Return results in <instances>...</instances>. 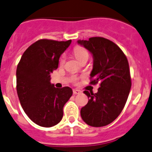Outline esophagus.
I'll list each match as a JSON object with an SVG mask.
<instances>
[{"mask_svg":"<svg viewBox=\"0 0 152 152\" xmlns=\"http://www.w3.org/2000/svg\"><path fill=\"white\" fill-rule=\"evenodd\" d=\"M82 93V91L79 90V89H73V94H79Z\"/></svg>","mask_w":152,"mask_h":152,"instance_id":"1","label":"esophagus"}]
</instances>
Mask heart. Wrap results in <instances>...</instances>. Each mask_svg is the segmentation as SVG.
<instances>
[{
	"label": "heart",
	"mask_w": 152,
	"mask_h": 152,
	"mask_svg": "<svg viewBox=\"0 0 152 152\" xmlns=\"http://www.w3.org/2000/svg\"><path fill=\"white\" fill-rule=\"evenodd\" d=\"M74 54L75 56H76V58L78 60H79V59L83 58V57L89 56V54L88 52V51L86 49H85L84 48L80 47V46H77V47L75 48ZM64 61V57H62L61 59V64H63Z\"/></svg>",
	"instance_id": "1"
}]
</instances>
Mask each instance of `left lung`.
<instances>
[{"mask_svg":"<svg viewBox=\"0 0 152 152\" xmlns=\"http://www.w3.org/2000/svg\"><path fill=\"white\" fill-rule=\"evenodd\" d=\"M77 42L93 57L91 83H100L96 94L84 91L89 100L81 109V117L91 127H103L120 115L127 102L131 88L128 61L121 49L106 38L91 37Z\"/></svg>","mask_w":152,"mask_h":152,"instance_id":"8db88e82","label":"left lung"}]
</instances>
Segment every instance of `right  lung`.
I'll list each match as a JSON object with an SVG mask.
<instances>
[{"label":"right lung","mask_w":152,"mask_h":152,"mask_svg":"<svg viewBox=\"0 0 152 152\" xmlns=\"http://www.w3.org/2000/svg\"><path fill=\"white\" fill-rule=\"evenodd\" d=\"M71 40L39 39L22 55L16 69L18 97L27 115L37 125L50 127L63 118V108L73 94L69 87L57 88L50 75Z\"/></svg>","instance_id":"1"}]
</instances>
